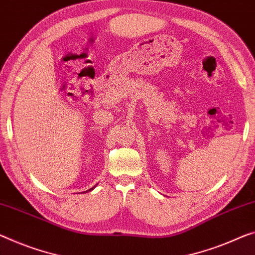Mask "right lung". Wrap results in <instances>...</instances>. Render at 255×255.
I'll list each match as a JSON object with an SVG mask.
<instances>
[{
    "label": "right lung",
    "mask_w": 255,
    "mask_h": 255,
    "mask_svg": "<svg viewBox=\"0 0 255 255\" xmlns=\"http://www.w3.org/2000/svg\"><path fill=\"white\" fill-rule=\"evenodd\" d=\"M95 188H96V186H95V187H93V188H91V189H89V190H87V191H84V193H89V191H91V190H93V189H95Z\"/></svg>",
    "instance_id": "obj_1"
}]
</instances>
